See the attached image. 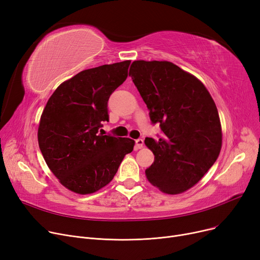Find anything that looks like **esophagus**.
I'll use <instances>...</instances> for the list:
<instances>
[{
	"label": "esophagus",
	"instance_id": "obj_1",
	"mask_svg": "<svg viewBox=\"0 0 260 260\" xmlns=\"http://www.w3.org/2000/svg\"><path fill=\"white\" fill-rule=\"evenodd\" d=\"M143 145H144V141H143V139H137V140H136V146H137V149L142 148V147H143Z\"/></svg>",
	"mask_w": 260,
	"mask_h": 260
}]
</instances>
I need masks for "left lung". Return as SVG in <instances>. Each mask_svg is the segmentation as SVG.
Wrapping results in <instances>:
<instances>
[{
	"label": "left lung",
	"mask_w": 260,
	"mask_h": 260,
	"mask_svg": "<svg viewBox=\"0 0 260 260\" xmlns=\"http://www.w3.org/2000/svg\"><path fill=\"white\" fill-rule=\"evenodd\" d=\"M129 77L149 109L158 139L145 138L155 155L147 180L175 195L194 186L219 156L222 133L219 115L201 82L168 61H134Z\"/></svg>",
	"instance_id": "1"
}]
</instances>
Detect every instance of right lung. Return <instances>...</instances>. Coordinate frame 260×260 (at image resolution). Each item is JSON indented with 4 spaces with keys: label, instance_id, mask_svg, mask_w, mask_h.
<instances>
[{
    "label": "right lung",
    "instance_id": "add662e5",
    "mask_svg": "<svg viewBox=\"0 0 260 260\" xmlns=\"http://www.w3.org/2000/svg\"><path fill=\"white\" fill-rule=\"evenodd\" d=\"M129 64L77 74L53 91L41 116V153L61 184L77 194H91L108 184L133 152L134 140L99 134L102 122L109 120L108 99L127 78Z\"/></svg>",
    "mask_w": 260,
    "mask_h": 260
}]
</instances>
